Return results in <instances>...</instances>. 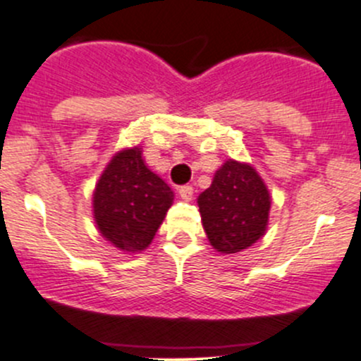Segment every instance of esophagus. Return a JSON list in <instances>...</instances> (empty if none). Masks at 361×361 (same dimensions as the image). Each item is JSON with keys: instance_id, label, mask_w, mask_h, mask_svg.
Segmentation results:
<instances>
[{"instance_id": "esophagus-1", "label": "esophagus", "mask_w": 361, "mask_h": 361, "mask_svg": "<svg viewBox=\"0 0 361 361\" xmlns=\"http://www.w3.org/2000/svg\"><path fill=\"white\" fill-rule=\"evenodd\" d=\"M180 197L187 202L192 201V197H194V187H192V185H183V187H180Z\"/></svg>"}]
</instances>
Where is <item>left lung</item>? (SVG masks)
<instances>
[{"label":"left lung","instance_id":"left-lung-1","mask_svg":"<svg viewBox=\"0 0 361 361\" xmlns=\"http://www.w3.org/2000/svg\"><path fill=\"white\" fill-rule=\"evenodd\" d=\"M202 227L211 246L238 253L265 234L271 209L269 190L248 164L227 160L197 199Z\"/></svg>","mask_w":361,"mask_h":361}]
</instances>
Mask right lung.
<instances>
[{"label": "right lung", "mask_w": 361, "mask_h": 361, "mask_svg": "<svg viewBox=\"0 0 361 361\" xmlns=\"http://www.w3.org/2000/svg\"><path fill=\"white\" fill-rule=\"evenodd\" d=\"M174 194L145 166L140 148L111 159L94 192V218L106 241L127 253L147 248L162 224Z\"/></svg>", "instance_id": "add662e5"}]
</instances>
